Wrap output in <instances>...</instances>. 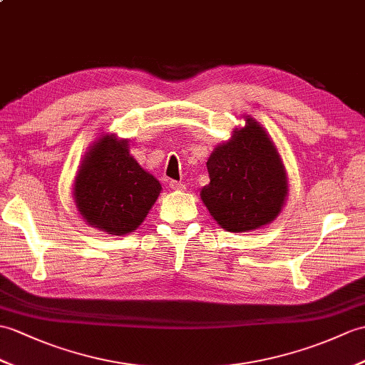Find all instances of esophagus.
Returning <instances> with one entry per match:
<instances>
[{
  "label": "esophagus",
  "mask_w": 365,
  "mask_h": 365,
  "mask_svg": "<svg viewBox=\"0 0 365 365\" xmlns=\"http://www.w3.org/2000/svg\"><path fill=\"white\" fill-rule=\"evenodd\" d=\"M169 188L177 190V191H182V190H185V183L183 182H177V180H171V182H169Z\"/></svg>",
  "instance_id": "obj_1"
}]
</instances>
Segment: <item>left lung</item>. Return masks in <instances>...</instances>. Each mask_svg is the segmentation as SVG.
Returning a JSON list of instances; mask_svg holds the SVG:
<instances>
[{
  "label": "left lung",
  "instance_id": "1",
  "mask_svg": "<svg viewBox=\"0 0 365 365\" xmlns=\"http://www.w3.org/2000/svg\"><path fill=\"white\" fill-rule=\"evenodd\" d=\"M207 168L210 185L203 186L200 197L225 230H255L282 211L287 194L284 168L274 143L253 118H245L244 129L213 150Z\"/></svg>",
  "mask_w": 365,
  "mask_h": 365
}]
</instances>
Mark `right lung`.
Returning a JSON list of instances; mask_svg holds the SVG:
<instances>
[{
	"label": "right lung",
	"mask_w": 365,
	"mask_h": 365,
	"mask_svg": "<svg viewBox=\"0 0 365 365\" xmlns=\"http://www.w3.org/2000/svg\"><path fill=\"white\" fill-rule=\"evenodd\" d=\"M162 185L129 154L125 140L113 135L93 144L74 182L82 217L108 235L133 232L154 205Z\"/></svg>",
	"instance_id": "1"
}]
</instances>
